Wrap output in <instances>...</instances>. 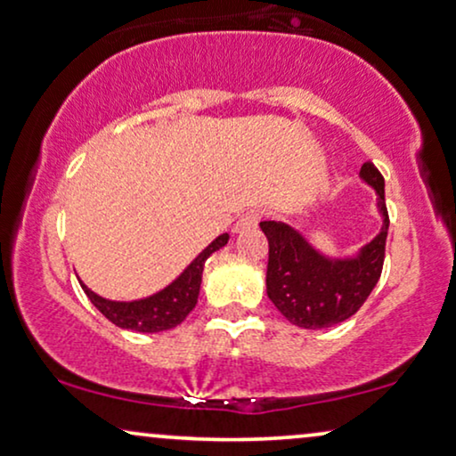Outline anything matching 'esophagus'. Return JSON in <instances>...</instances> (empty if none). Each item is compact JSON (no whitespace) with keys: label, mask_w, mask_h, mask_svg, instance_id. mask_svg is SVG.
<instances>
[{"label":"esophagus","mask_w":456,"mask_h":456,"mask_svg":"<svg viewBox=\"0 0 456 456\" xmlns=\"http://www.w3.org/2000/svg\"><path fill=\"white\" fill-rule=\"evenodd\" d=\"M258 223H260V212L258 210H248V212H244V215L238 218V223H235L233 232L235 233L250 232V229H256L258 227Z\"/></svg>","instance_id":"obj_1"}]
</instances>
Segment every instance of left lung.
Returning a JSON list of instances; mask_svg holds the SVG:
<instances>
[{"label":"left lung","instance_id":"8db88e82","mask_svg":"<svg viewBox=\"0 0 456 456\" xmlns=\"http://www.w3.org/2000/svg\"><path fill=\"white\" fill-rule=\"evenodd\" d=\"M378 193V208L384 218L381 232L352 258H330L308 244L305 235L277 221H263L269 240L266 294L289 323L305 330H323L350 319L371 294L384 269L390 216L386 208L384 177L373 162L361 168Z\"/></svg>","mask_w":456,"mask_h":456}]
</instances>
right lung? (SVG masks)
<instances>
[{
    "mask_svg": "<svg viewBox=\"0 0 456 456\" xmlns=\"http://www.w3.org/2000/svg\"><path fill=\"white\" fill-rule=\"evenodd\" d=\"M227 241L229 233L218 235L212 244L206 246L204 250L191 260L190 266H187L173 283H168L165 289L156 291V294L148 296V298L117 302L97 296L95 291H91L83 281L81 288L85 294H87V298L94 302L97 311L104 314L108 321H112L114 325L120 327V330H131L139 333L173 330V327L183 323V319L193 311V306H196L200 285H202V271L206 258H208L212 252L221 250Z\"/></svg>",
    "mask_w": 456,
    "mask_h": 456,
    "instance_id": "obj_1",
    "label": "right lung"
}]
</instances>
